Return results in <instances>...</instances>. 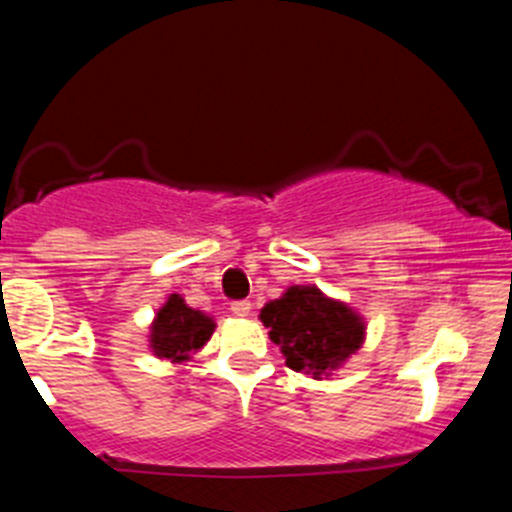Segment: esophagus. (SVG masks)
Here are the masks:
<instances>
[{
  "label": "esophagus",
  "instance_id": "obj_1",
  "mask_svg": "<svg viewBox=\"0 0 512 512\" xmlns=\"http://www.w3.org/2000/svg\"><path fill=\"white\" fill-rule=\"evenodd\" d=\"M230 310H233V315H238V318H248V315H251V302L238 300L230 305Z\"/></svg>",
  "mask_w": 512,
  "mask_h": 512
}]
</instances>
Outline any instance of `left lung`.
Masks as SVG:
<instances>
[{
    "instance_id": "obj_1",
    "label": "left lung",
    "mask_w": 512,
    "mask_h": 512,
    "mask_svg": "<svg viewBox=\"0 0 512 512\" xmlns=\"http://www.w3.org/2000/svg\"><path fill=\"white\" fill-rule=\"evenodd\" d=\"M289 369L323 379L341 369L361 348L366 323L354 307L333 300L315 284H292L266 302L259 315Z\"/></svg>"
}]
</instances>
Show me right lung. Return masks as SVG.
<instances>
[{
    "mask_svg": "<svg viewBox=\"0 0 512 512\" xmlns=\"http://www.w3.org/2000/svg\"><path fill=\"white\" fill-rule=\"evenodd\" d=\"M215 333V320L202 310H194L182 295H169L158 307L148 333V348L156 359H169L171 364L192 361L194 354Z\"/></svg>",
    "mask_w": 512,
    "mask_h": 512,
    "instance_id": "add662e5",
    "label": "right lung"
}]
</instances>
